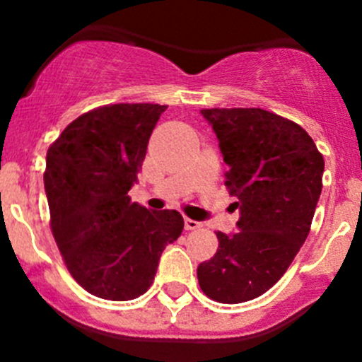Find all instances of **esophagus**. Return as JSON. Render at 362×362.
Here are the masks:
<instances>
[{"label":"esophagus","instance_id":"34e87169","mask_svg":"<svg viewBox=\"0 0 362 362\" xmlns=\"http://www.w3.org/2000/svg\"><path fill=\"white\" fill-rule=\"evenodd\" d=\"M184 226H185V229H187V231H192V229H199V228H202V222L194 221V218L185 217L184 218Z\"/></svg>","mask_w":362,"mask_h":362}]
</instances>
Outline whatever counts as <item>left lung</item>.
<instances>
[{
  "label": "left lung",
  "instance_id": "1",
  "mask_svg": "<svg viewBox=\"0 0 362 362\" xmlns=\"http://www.w3.org/2000/svg\"><path fill=\"white\" fill-rule=\"evenodd\" d=\"M228 164L238 231H217L218 249L198 266L199 287L218 303L250 301L287 272L310 233L324 158L305 129L261 108L202 110Z\"/></svg>",
  "mask_w": 362,
  "mask_h": 362
}]
</instances>
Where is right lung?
<instances>
[{"instance_id": "1", "label": "right lung", "mask_w": 362, "mask_h": 362, "mask_svg": "<svg viewBox=\"0 0 362 362\" xmlns=\"http://www.w3.org/2000/svg\"><path fill=\"white\" fill-rule=\"evenodd\" d=\"M166 105L119 103L73 120L47 152L50 228L68 272L87 293L127 301L154 282L166 245L184 229L177 210L127 196Z\"/></svg>"}]
</instances>
